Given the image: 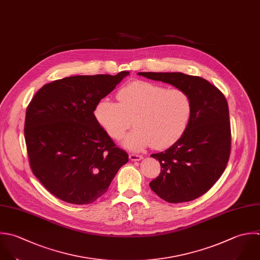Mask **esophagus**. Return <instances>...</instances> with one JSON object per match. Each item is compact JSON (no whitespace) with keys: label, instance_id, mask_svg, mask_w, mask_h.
<instances>
[{"label":"esophagus","instance_id":"1","mask_svg":"<svg viewBox=\"0 0 260 260\" xmlns=\"http://www.w3.org/2000/svg\"><path fill=\"white\" fill-rule=\"evenodd\" d=\"M129 159L132 161H140L141 159H143L142 155H138V154H131L129 155Z\"/></svg>","mask_w":260,"mask_h":260}]
</instances>
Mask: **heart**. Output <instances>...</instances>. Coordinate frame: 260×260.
<instances>
[{
  "instance_id": "b5f03b06",
  "label": "heart",
  "mask_w": 260,
  "mask_h": 260,
  "mask_svg": "<svg viewBox=\"0 0 260 260\" xmlns=\"http://www.w3.org/2000/svg\"><path fill=\"white\" fill-rule=\"evenodd\" d=\"M117 99L118 103L101 99L94 115L115 141L123 138L133 119L136 127L123 142L132 151H141L149 145L155 149L172 145L186 131L192 113L191 99L186 92L146 81L125 85L118 91Z\"/></svg>"
}]
</instances>
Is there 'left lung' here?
Wrapping results in <instances>:
<instances>
[{
    "instance_id": "obj_1",
    "label": "left lung",
    "mask_w": 260,
    "mask_h": 260,
    "mask_svg": "<svg viewBox=\"0 0 260 260\" xmlns=\"http://www.w3.org/2000/svg\"><path fill=\"white\" fill-rule=\"evenodd\" d=\"M138 75L170 84L191 99L192 113L184 134L169 149L151 155L159 161L161 172L150 187L171 204L193 201L212 188L229 161L231 125L227 100L201 77L154 72Z\"/></svg>"
}]
</instances>
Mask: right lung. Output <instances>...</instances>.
Masks as SVG:
<instances>
[{"label":"right lung","mask_w":260,"mask_h":260,"mask_svg":"<svg viewBox=\"0 0 260 260\" xmlns=\"http://www.w3.org/2000/svg\"><path fill=\"white\" fill-rule=\"evenodd\" d=\"M128 74L67 77L42 86L30 101L24 124L30 168L57 199L95 202L127 163L128 155L98 123L94 109Z\"/></svg>","instance_id":"obj_1"}]
</instances>
